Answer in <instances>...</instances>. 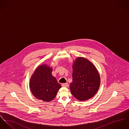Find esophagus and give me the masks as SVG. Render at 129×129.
Masks as SVG:
<instances>
[{"instance_id": "1", "label": "esophagus", "mask_w": 129, "mask_h": 129, "mask_svg": "<svg viewBox=\"0 0 129 129\" xmlns=\"http://www.w3.org/2000/svg\"><path fill=\"white\" fill-rule=\"evenodd\" d=\"M62 86H64V87H68L69 85L67 83H64V84H62Z\"/></svg>"}]
</instances>
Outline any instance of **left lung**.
Returning a JSON list of instances; mask_svg holds the SVG:
<instances>
[{"label":"left lung","mask_w":129,"mask_h":129,"mask_svg":"<svg viewBox=\"0 0 129 129\" xmlns=\"http://www.w3.org/2000/svg\"><path fill=\"white\" fill-rule=\"evenodd\" d=\"M72 78L73 81L70 85L71 92L78 100H89L99 90L100 74L94 65L85 58H77L74 61Z\"/></svg>","instance_id":"left-lung-1"}]
</instances>
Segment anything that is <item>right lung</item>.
Segmentation results:
<instances>
[{"instance_id":"right-lung-1","label":"right lung","mask_w":129,"mask_h":129,"mask_svg":"<svg viewBox=\"0 0 129 129\" xmlns=\"http://www.w3.org/2000/svg\"><path fill=\"white\" fill-rule=\"evenodd\" d=\"M52 68L46 64L37 68L29 81V88L35 98L49 102L54 100L61 86L52 75Z\"/></svg>"}]
</instances>
